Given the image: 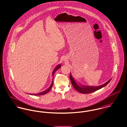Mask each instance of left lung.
I'll return each mask as SVG.
<instances>
[{
    "label": "left lung",
    "instance_id": "1",
    "mask_svg": "<svg viewBox=\"0 0 127 127\" xmlns=\"http://www.w3.org/2000/svg\"><path fill=\"white\" fill-rule=\"evenodd\" d=\"M70 79L71 81L72 84L74 88L78 92L81 93L82 94H89L91 93L94 92L107 85L111 80L110 79V80L107 81L106 83H105L103 84L98 86H85L80 84V85H79L75 80L72 77L71 74H70Z\"/></svg>",
    "mask_w": 127,
    "mask_h": 127
}]
</instances>
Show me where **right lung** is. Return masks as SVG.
I'll return each mask as SVG.
<instances>
[{
    "label": "right lung",
    "instance_id": "right-lung-1",
    "mask_svg": "<svg viewBox=\"0 0 127 127\" xmlns=\"http://www.w3.org/2000/svg\"><path fill=\"white\" fill-rule=\"evenodd\" d=\"M61 67V64H59L55 68V69L54 70H53V72H52V76H53H53H54V73H55V72L58 70V69H59L60 67ZM53 81H52V82H51V85H50V86L48 87V88H47L46 90H45V91H44L43 92H42L39 93H38V94H30V95H45V94H46V93H47L50 90V89H51V88H52V86H53Z\"/></svg>",
    "mask_w": 127,
    "mask_h": 127
}]
</instances>
